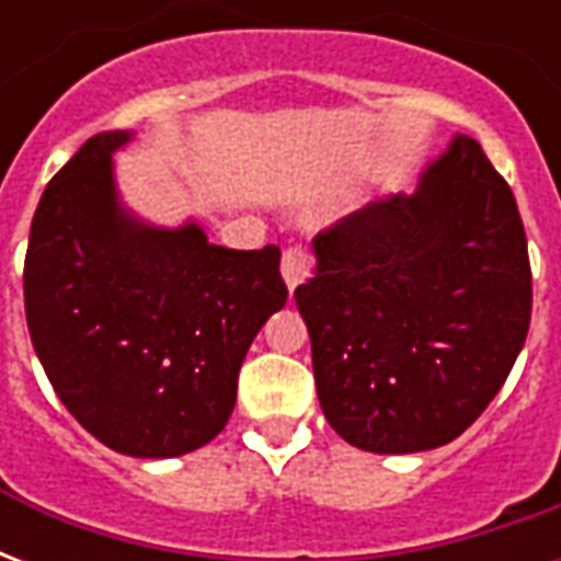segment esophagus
Wrapping results in <instances>:
<instances>
[{
  "label": "esophagus",
  "mask_w": 561,
  "mask_h": 561,
  "mask_svg": "<svg viewBox=\"0 0 561 561\" xmlns=\"http://www.w3.org/2000/svg\"><path fill=\"white\" fill-rule=\"evenodd\" d=\"M312 267H316L312 252H306L304 245H291V249L282 255V279L288 285V291H294L297 285H304V282L312 276Z\"/></svg>",
  "instance_id": "34e87169"
}]
</instances>
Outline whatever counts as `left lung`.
<instances>
[{"label": "left lung", "instance_id": "left-lung-1", "mask_svg": "<svg viewBox=\"0 0 561 561\" xmlns=\"http://www.w3.org/2000/svg\"><path fill=\"white\" fill-rule=\"evenodd\" d=\"M294 291L318 402L360 450H433L505 385L531 318L526 231L478 140L454 144L414 195L366 204L316 237Z\"/></svg>", "mask_w": 561, "mask_h": 561}]
</instances>
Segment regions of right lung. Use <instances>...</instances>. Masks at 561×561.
Segmentation results:
<instances>
[{"label":"right lung","mask_w":561,"mask_h":561,"mask_svg":"<svg viewBox=\"0 0 561 561\" xmlns=\"http://www.w3.org/2000/svg\"><path fill=\"white\" fill-rule=\"evenodd\" d=\"M128 131H102L44 188L23 300L44 373L116 454L183 457L225 430L249 345L288 300L279 245L237 252L201 225L152 228L116 195Z\"/></svg>","instance_id":"right-lung-1"}]
</instances>
